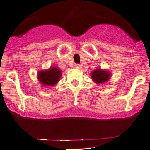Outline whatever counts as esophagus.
<instances>
[{
	"mask_svg": "<svg viewBox=\"0 0 150 150\" xmlns=\"http://www.w3.org/2000/svg\"><path fill=\"white\" fill-rule=\"evenodd\" d=\"M75 68H77V69H80L81 67V65H80V64H78V63H76V64H75Z\"/></svg>",
	"mask_w": 150,
	"mask_h": 150,
	"instance_id": "1",
	"label": "esophagus"
}]
</instances>
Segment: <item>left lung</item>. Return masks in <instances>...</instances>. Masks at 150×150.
<instances>
[{
    "label": "left lung",
    "instance_id": "1",
    "mask_svg": "<svg viewBox=\"0 0 150 150\" xmlns=\"http://www.w3.org/2000/svg\"><path fill=\"white\" fill-rule=\"evenodd\" d=\"M92 78L97 83H103L110 78V73L107 71L101 70L99 69L92 72Z\"/></svg>",
    "mask_w": 150,
    "mask_h": 150
}]
</instances>
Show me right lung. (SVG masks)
<instances>
[{"mask_svg": "<svg viewBox=\"0 0 150 150\" xmlns=\"http://www.w3.org/2000/svg\"><path fill=\"white\" fill-rule=\"evenodd\" d=\"M61 72L57 67H52L48 70L41 71L38 74V78L43 85L54 86L59 81Z\"/></svg>", "mask_w": 150, "mask_h": 150, "instance_id": "add662e5", "label": "right lung"}]
</instances>
